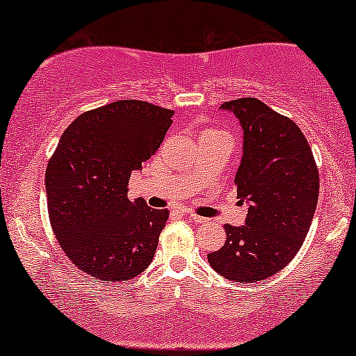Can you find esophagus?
<instances>
[{
  "label": "esophagus",
  "instance_id": "1",
  "mask_svg": "<svg viewBox=\"0 0 356 356\" xmlns=\"http://www.w3.org/2000/svg\"><path fill=\"white\" fill-rule=\"evenodd\" d=\"M187 219H189L191 222H194V224H204V222H207L205 217L195 216V213H187Z\"/></svg>",
  "mask_w": 356,
  "mask_h": 356
}]
</instances>
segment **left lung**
<instances>
[{"instance_id": "left-lung-1", "label": "left lung", "mask_w": 356, "mask_h": 356, "mask_svg": "<svg viewBox=\"0 0 356 356\" xmlns=\"http://www.w3.org/2000/svg\"><path fill=\"white\" fill-rule=\"evenodd\" d=\"M220 109L232 113L243 132L235 184L248 213L243 225H225V243L207 259L219 275L255 284L280 272L302 247L318 200V170L292 119L255 97Z\"/></svg>"}]
</instances>
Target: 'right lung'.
I'll use <instances>...</instances> for the list:
<instances>
[{
	"label": "right lung",
	"mask_w": 356,
	"mask_h": 356,
	"mask_svg": "<svg viewBox=\"0 0 356 356\" xmlns=\"http://www.w3.org/2000/svg\"><path fill=\"white\" fill-rule=\"evenodd\" d=\"M172 111L115 101L70 124L46 169L49 220L76 267L106 282L143 273L169 212L131 202L129 177L161 147Z\"/></svg>",
	"instance_id": "obj_1"
}]
</instances>
